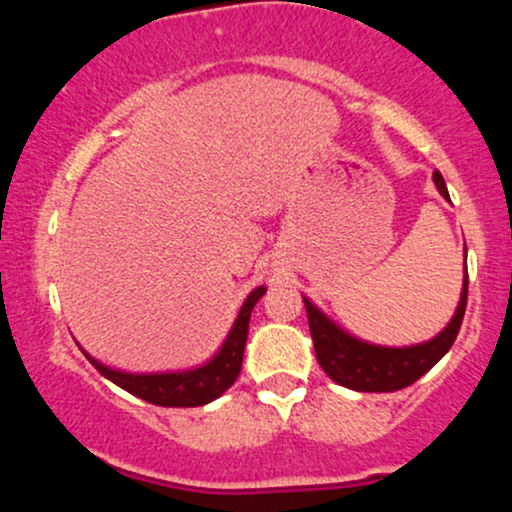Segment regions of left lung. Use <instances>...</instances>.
Masks as SVG:
<instances>
[{
  "instance_id": "8db88e82",
  "label": "left lung",
  "mask_w": 512,
  "mask_h": 512,
  "mask_svg": "<svg viewBox=\"0 0 512 512\" xmlns=\"http://www.w3.org/2000/svg\"><path fill=\"white\" fill-rule=\"evenodd\" d=\"M433 182H436L440 195L450 199L448 187H445L443 175L438 170L433 173ZM464 257H467V252H464ZM467 284V264H464L462 293L455 315L450 317L448 325L436 337L411 346H380L363 342V339L342 330L310 298L303 296L317 363L334 383L356 392H395L409 387L436 366L440 358L448 354L450 346L455 344L464 308H467Z\"/></svg>"
}]
</instances>
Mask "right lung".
I'll use <instances>...</instances> for the list:
<instances>
[{
  "label": "right lung",
  "instance_id": "add662e5",
  "mask_svg": "<svg viewBox=\"0 0 512 512\" xmlns=\"http://www.w3.org/2000/svg\"><path fill=\"white\" fill-rule=\"evenodd\" d=\"M264 291H267V286H257V289L250 291V296L240 305L236 322H233L231 332L223 339L219 351L209 361H204L202 366L166 370V373H127V370L105 366L88 351H81L110 383L127 390L129 395L144 399V402L158 404V407H202V404L219 399L228 387L236 383L240 366H243L245 342H248L250 313L255 303L264 296Z\"/></svg>",
  "mask_w": 512,
  "mask_h": 512
}]
</instances>
